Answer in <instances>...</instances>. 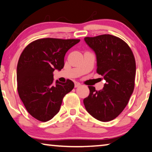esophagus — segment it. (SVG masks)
Listing matches in <instances>:
<instances>
[{
  "label": "esophagus",
  "instance_id": "obj_1",
  "mask_svg": "<svg viewBox=\"0 0 152 152\" xmlns=\"http://www.w3.org/2000/svg\"><path fill=\"white\" fill-rule=\"evenodd\" d=\"M81 86V83H79V82H75V88H77V87H79V86Z\"/></svg>",
  "mask_w": 152,
  "mask_h": 152
}]
</instances>
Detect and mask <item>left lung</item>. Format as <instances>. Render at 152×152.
<instances>
[{"mask_svg": "<svg viewBox=\"0 0 152 152\" xmlns=\"http://www.w3.org/2000/svg\"><path fill=\"white\" fill-rule=\"evenodd\" d=\"M84 41L95 53L96 72L106 81L99 91L88 86L90 94L83 100L84 106L96 120L109 122L122 113L134 90V55L126 42L111 34L85 37Z\"/></svg>", "mask_w": 152, "mask_h": 152, "instance_id": "1", "label": "left lung"}]
</instances>
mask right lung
<instances>
[{
  "label": "right lung",
  "instance_id": "1",
  "mask_svg": "<svg viewBox=\"0 0 152 152\" xmlns=\"http://www.w3.org/2000/svg\"><path fill=\"white\" fill-rule=\"evenodd\" d=\"M79 39L45 38L26 47L17 66L18 91L27 111L41 122L52 119L59 112L62 99L74 88L66 83H53V71L64 65V56Z\"/></svg>",
  "mask_w": 152,
  "mask_h": 152
}]
</instances>
